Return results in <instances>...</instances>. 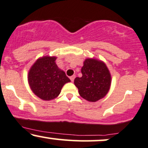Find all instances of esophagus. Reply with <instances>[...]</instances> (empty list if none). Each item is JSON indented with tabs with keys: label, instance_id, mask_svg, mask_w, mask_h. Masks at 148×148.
Masks as SVG:
<instances>
[{
	"label": "esophagus",
	"instance_id": "1",
	"mask_svg": "<svg viewBox=\"0 0 148 148\" xmlns=\"http://www.w3.org/2000/svg\"><path fill=\"white\" fill-rule=\"evenodd\" d=\"M74 78H75V75H73V76H70V77H69V79H70L71 81H72V82H73V81H74Z\"/></svg>",
	"mask_w": 148,
	"mask_h": 148
}]
</instances>
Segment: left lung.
I'll use <instances>...</instances> for the list:
<instances>
[{
  "label": "left lung",
  "mask_w": 148,
  "mask_h": 148,
  "mask_svg": "<svg viewBox=\"0 0 148 148\" xmlns=\"http://www.w3.org/2000/svg\"><path fill=\"white\" fill-rule=\"evenodd\" d=\"M81 73V77L74 79L81 97L95 102L106 95L111 82V74L106 64L95 59H86Z\"/></svg>",
  "instance_id": "obj_1"
}]
</instances>
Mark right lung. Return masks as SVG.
Wrapping results in <instances>:
<instances>
[{
  "label": "right lung",
  "mask_w": 148,
  "mask_h": 148,
  "mask_svg": "<svg viewBox=\"0 0 148 148\" xmlns=\"http://www.w3.org/2000/svg\"><path fill=\"white\" fill-rule=\"evenodd\" d=\"M56 57L45 56L38 59L28 73L30 88L43 100L55 99L60 93L62 86L70 79L58 67Z\"/></svg>",
  "instance_id": "add662e5"
}]
</instances>
